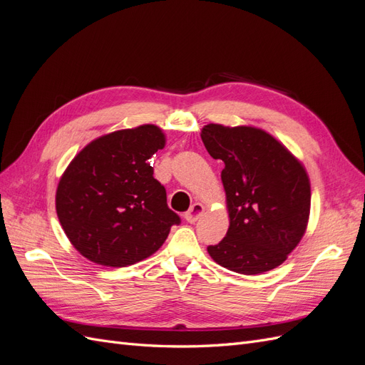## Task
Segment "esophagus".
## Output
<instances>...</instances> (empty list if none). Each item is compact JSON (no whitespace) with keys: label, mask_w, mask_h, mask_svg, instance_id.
I'll return each mask as SVG.
<instances>
[{"label":"esophagus","mask_w":365,"mask_h":365,"mask_svg":"<svg viewBox=\"0 0 365 365\" xmlns=\"http://www.w3.org/2000/svg\"><path fill=\"white\" fill-rule=\"evenodd\" d=\"M202 213H204V205L200 204V202H195V204L189 208V212H187V213L184 215V219L187 220V222L193 224V222H196V220L202 216Z\"/></svg>","instance_id":"esophagus-1"}]
</instances>
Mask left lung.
<instances>
[{"label":"left lung","mask_w":365,"mask_h":365,"mask_svg":"<svg viewBox=\"0 0 365 365\" xmlns=\"http://www.w3.org/2000/svg\"><path fill=\"white\" fill-rule=\"evenodd\" d=\"M201 138L227 195L230 227L212 259L230 271L256 275L277 268L302 240L311 212V182L303 164L268 132L210 123Z\"/></svg>","instance_id":"obj_1"}]
</instances>
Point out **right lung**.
I'll list each match as a JSON object with an SVG mask.
<instances>
[{
	"label": "right lung",
	"mask_w": 365,
	"mask_h": 365,
	"mask_svg": "<svg viewBox=\"0 0 365 365\" xmlns=\"http://www.w3.org/2000/svg\"><path fill=\"white\" fill-rule=\"evenodd\" d=\"M165 145L155 125L93 140L65 169L56 213L71 245L103 267L121 268L152 256L181 219L148 160Z\"/></svg>",
	"instance_id": "obj_1"
}]
</instances>
